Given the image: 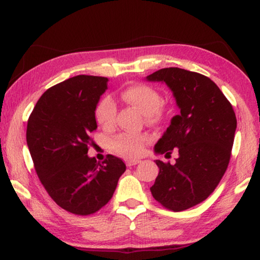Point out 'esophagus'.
<instances>
[{"instance_id":"34e87169","label":"esophagus","mask_w":260,"mask_h":260,"mask_svg":"<svg viewBox=\"0 0 260 260\" xmlns=\"http://www.w3.org/2000/svg\"><path fill=\"white\" fill-rule=\"evenodd\" d=\"M140 162V160H137V159H133V160H127L126 161V165L128 167H132V166H135L137 164Z\"/></svg>"}]
</instances>
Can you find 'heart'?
<instances>
[{
	"instance_id": "obj_1",
	"label": "heart",
	"mask_w": 260,
	"mask_h": 260,
	"mask_svg": "<svg viewBox=\"0 0 260 260\" xmlns=\"http://www.w3.org/2000/svg\"><path fill=\"white\" fill-rule=\"evenodd\" d=\"M121 99L139 109L146 116L148 122H159L167 114L166 108L161 105V95L152 86L144 83H135L126 87L121 92ZM116 115V105L114 100L108 95L99 100L94 111L96 122L102 128L109 129L114 126ZM147 137L145 135H134L123 133L116 137L112 141V148L123 156L134 158L140 155L144 149Z\"/></svg>"
}]
</instances>
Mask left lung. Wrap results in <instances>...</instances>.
Wrapping results in <instances>:
<instances>
[{"instance_id": "8db88e82", "label": "left lung", "mask_w": 260, "mask_h": 260, "mask_svg": "<svg viewBox=\"0 0 260 260\" xmlns=\"http://www.w3.org/2000/svg\"><path fill=\"white\" fill-rule=\"evenodd\" d=\"M165 82L179 108L178 115L154 146L156 154L178 148L174 165L155 160L159 174L153 198L174 212L204 202L217 187L229 166L235 140V111L219 87L199 73L164 68L146 76Z\"/></svg>"}]
</instances>
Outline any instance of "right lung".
Segmentation results:
<instances>
[{
  "label": "right lung",
  "instance_id": "add662e5",
  "mask_svg": "<svg viewBox=\"0 0 260 260\" xmlns=\"http://www.w3.org/2000/svg\"><path fill=\"white\" fill-rule=\"evenodd\" d=\"M108 79L78 75L47 89L27 125V145L42 185L52 199L74 214L95 213L107 204L126 171L121 159L89 158L94 111Z\"/></svg>",
  "mask_w": 260,
  "mask_h": 260
}]
</instances>
